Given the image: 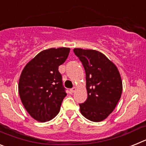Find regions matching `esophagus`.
Instances as JSON below:
<instances>
[{"mask_svg": "<svg viewBox=\"0 0 146 146\" xmlns=\"http://www.w3.org/2000/svg\"><path fill=\"white\" fill-rule=\"evenodd\" d=\"M76 89H77V88H76V87H73V88H72L70 89V92L72 93H72H74V91H76Z\"/></svg>", "mask_w": 146, "mask_h": 146, "instance_id": "1", "label": "esophagus"}]
</instances>
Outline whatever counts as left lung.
<instances>
[{
	"label": "left lung",
	"instance_id": "left-lung-1",
	"mask_svg": "<svg viewBox=\"0 0 146 146\" xmlns=\"http://www.w3.org/2000/svg\"><path fill=\"white\" fill-rule=\"evenodd\" d=\"M86 72L88 98L79 104L82 115L94 122L103 121L116 107L122 93V81L117 67L102 52L74 49Z\"/></svg>",
	"mask_w": 146,
	"mask_h": 146
}]
</instances>
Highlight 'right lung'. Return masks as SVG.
Masks as SVG:
<instances>
[{
    "mask_svg": "<svg viewBox=\"0 0 146 146\" xmlns=\"http://www.w3.org/2000/svg\"><path fill=\"white\" fill-rule=\"evenodd\" d=\"M69 51L66 47L43 50L22 72L18 86L20 99L36 121H50L60 111L66 93L58 66L66 61Z\"/></svg>",
    "mask_w": 146,
    "mask_h": 146,
    "instance_id": "1",
    "label": "right lung"
}]
</instances>
